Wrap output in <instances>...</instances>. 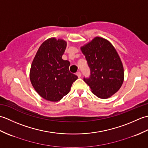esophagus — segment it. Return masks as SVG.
Here are the masks:
<instances>
[{"label": "esophagus", "instance_id": "esophagus-1", "mask_svg": "<svg viewBox=\"0 0 148 148\" xmlns=\"http://www.w3.org/2000/svg\"><path fill=\"white\" fill-rule=\"evenodd\" d=\"M76 75H77V76L78 77H79V78L81 77V72H79V71L76 72Z\"/></svg>", "mask_w": 148, "mask_h": 148}]
</instances>
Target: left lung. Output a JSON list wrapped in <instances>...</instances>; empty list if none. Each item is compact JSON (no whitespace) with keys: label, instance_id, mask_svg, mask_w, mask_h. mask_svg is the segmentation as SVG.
<instances>
[{"label":"left lung","instance_id":"obj_1","mask_svg":"<svg viewBox=\"0 0 148 148\" xmlns=\"http://www.w3.org/2000/svg\"><path fill=\"white\" fill-rule=\"evenodd\" d=\"M90 69V77L84 78L92 92L106 99L120 88L124 81L122 62L114 47L108 40L95 37L81 47Z\"/></svg>","mask_w":148,"mask_h":148}]
</instances>
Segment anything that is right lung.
I'll use <instances>...</instances> for the list:
<instances>
[{
	"label": "right lung",
	"instance_id": "obj_1",
	"mask_svg": "<svg viewBox=\"0 0 148 148\" xmlns=\"http://www.w3.org/2000/svg\"><path fill=\"white\" fill-rule=\"evenodd\" d=\"M66 47L64 40L48 39L40 46L31 65V83L36 92L48 101H60L77 79L69 71L70 62L62 59Z\"/></svg>",
	"mask_w": 148,
	"mask_h": 148
}]
</instances>
